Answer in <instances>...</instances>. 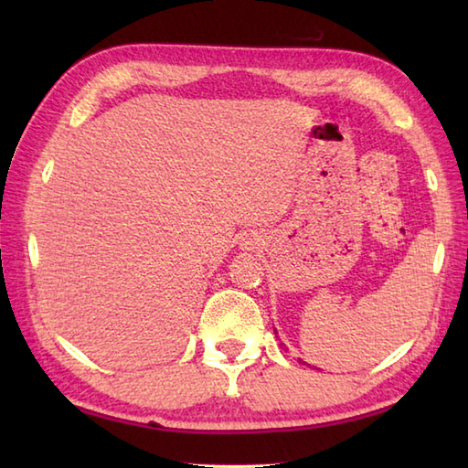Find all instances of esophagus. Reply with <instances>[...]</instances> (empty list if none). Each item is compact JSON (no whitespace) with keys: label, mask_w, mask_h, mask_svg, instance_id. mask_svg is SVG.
Masks as SVG:
<instances>
[{"label":"esophagus","mask_w":468,"mask_h":468,"mask_svg":"<svg viewBox=\"0 0 468 468\" xmlns=\"http://www.w3.org/2000/svg\"><path fill=\"white\" fill-rule=\"evenodd\" d=\"M260 241H261V239H260V237H257V235H247L243 243H245L247 250H255V247L260 245Z\"/></svg>","instance_id":"obj_1"}]
</instances>
